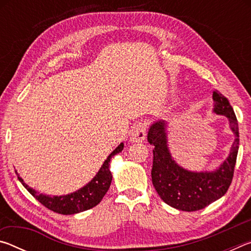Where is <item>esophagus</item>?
Listing matches in <instances>:
<instances>
[{
  "mask_svg": "<svg viewBox=\"0 0 251 251\" xmlns=\"http://www.w3.org/2000/svg\"><path fill=\"white\" fill-rule=\"evenodd\" d=\"M146 137V124L144 122H138L135 124L130 133V142L142 143Z\"/></svg>",
  "mask_w": 251,
  "mask_h": 251,
  "instance_id": "esophagus-1",
  "label": "esophagus"
}]
</instances>
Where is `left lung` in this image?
<instances>
[{
	"label": "left lung",
	"mask_w": 251,
	"mask_h": 251,
	"mask_svg": "<svg viewBox=\"0 0 251 251\" xmlns=\"http://www.w3.org/2000/svg\"><path fill=\"white\" fill-rule=\"evenodd\" d=\"M217 115L227 117L229 127L235 135L229 155L214 171L193 172L178 165L168 147V123L158 120L152 123L147 133V141L154 146L151 181L159 197L176 209L196 211L210 205L227 193L231 184L238 150L239 130L235 112L228 100L218 91L212 94Z\"/></svg>",
	"instance_id": "1"
}]
</instances>
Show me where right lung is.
<instances>
[{
	"instance_id": "obj_1",
	"label": "right lung",
	"mask_w": 251,
	"mask_h": 251,
	"mask_svg": "<svg viewBox=\"0 0 251 251\" xmlns=\"http://www.w3.org/2000/svg\"><path fill=\"white\" fill-rule=\"evenodd\" d=\"M124 148V144L121 143L115 150H114L108 155L107 158L101 165L99 173L96 174L95 177L85 185L82 188L76 190L74 193L62 195V196H50V195H44L37 193L35 189L29 187L24 182L22 177H20L18 173V179L22 182V185L27 189V192L35 197L42 205H44L50 210L61 215H74L78 214L85 210L91 209V208L99 205L101 199L107 193V190L112 182V173L109 171V163L113 156H115L118 152H121Z\"/></svg>"
}]
</instances>
